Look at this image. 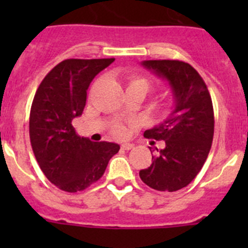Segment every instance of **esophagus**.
<instances>
[{"label": "esophagus", "instance_id": "34e87169", "mask_svg": "<svg viewBox=\"0 0 248 248\" xmlns=\"http://www.w3.org/2000/svg\"><path fill=\"white\" fill-rule=\"evenodd\" d=\"M133 148H134V145H133V144H129V143L122 144V149H124V150H131Z\"/></svg>", "mask_w": 248, "mask_h": 248}]
</instances>
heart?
I'll return each instance as SVG.
<instances>
[{
	"mask_svg": "<svg viewBox=\"0 0 248 248\" xmlns=\"http://www.w3.org/2000/svg\"><path fill=\"white\" fill-rule=\"evenodd\" d=\"M126 82H128V88H131V87H141V88H144L146 92H148L151 87L150 80H149L148 78H144V77H140V76L128 77ZM111 130H113L114 135H117V137L119 138L125 137L126 134L125 125L122 124V123H115Z\"/></svg>",
	"mask_w": 248,
	"mask_h": 248,
	"instance_id": "obj_1",
	"label": "heart"
}]
</instances>
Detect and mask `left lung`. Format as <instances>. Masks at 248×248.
Wrapping results in <instances>:
<instances>
[{
  "instance_id": "1",
  "label": "left lung",
  "mask_w": 248,
  "mask_h": 248,
  "mask_svg": "<svg viewBox=\"0 0 248 248\" xmlns=\"http://www.w3.org/2000/svg\"><path fill=\"white\" fill-rule=\"evenodd\" d=\"M141 65L169 83L174 105L164 122L144 131V137L163 140L165 146L156 149L151 165L140 170L139 176L151 189L177 191L194 180L210 153L215 128L212 100L189 63L163 59L144 61Z\"/></svg>"
}]
</instances>
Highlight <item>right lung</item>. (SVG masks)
<instances>
[{
    "label": "right lung",
    "instance_id": "add662e5",
    "mask_svg": "<svg viewBox=\"0 0 248 248\" xmlns=\"http://www.w3.org/2000/svg\"><path fill=\"white\" fill-rule=\"evenodd\" d=\"M114 58L65 59L45 77L31 107L30 139L39 168L63 191L87 189L103 176L120 146L80 138L72 120L80 117L89 84Z\"/></svg>",
    "mask_w": 248,
    "mask_h": 248
}]
</instances>
